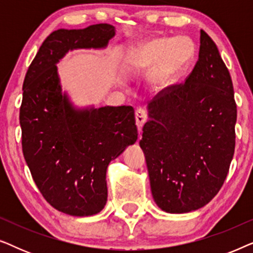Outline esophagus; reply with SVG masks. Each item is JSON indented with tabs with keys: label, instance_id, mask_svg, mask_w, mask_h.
Returning <instances> with one entry per match:
<instances>
[{
	"label": "esophagus",
	"instance_id": "obj_1",
	"mask_svg": "<svg viewBox=\"0 0 253 253\" xmlns=\"http://www.w3.org/2000/svg\"><path fill=\"white\" fill-rule=\"evenodd\" d=\"M146 120H147L146 110L143 109V108L138 109L136 112V124H137L138 130L141 131V127H143L144 123L146 122Z\"/></svg>",
	"mask_w": 253,
	"mask_h": 253
}]
</instances>
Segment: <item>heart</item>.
Segmentation results:
<instances>
[{
  "mask_svg": "<svg viewBox=\"0 0 253 253\" xmlns=\"http://www.w3.org/2000/svg\"><path fill=\"white\" fill-rule=\"evenodd\" d=\"M195 44L185 37H157L138 44L130 63L133 68L146 69L151 65L148 81L155 88H164L176 81L195 58Z\"/></svg>",
  "mask_w": 253,
  "mask_h": 253,
  "instance_id": "heart-1",
  "label": "heart"
}]
</instances>
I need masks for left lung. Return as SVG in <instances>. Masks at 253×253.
I'll use <instances>...</instances> for the list:
<instances>
[{"label": "left lung", "mask_w": 253, "mask_h": 253, "mask_svg": "<svg viewBox=\"0 0 253 253\" xmlns=\"http://www.w3.org/2000/svg\"><path fill=\"white\" fill-rule=\"evenodd\" d=\"M139 141L157 205L188 213L222 188L235 152L233 82L216 44L200 30L198 61L184 83L158 93Z\"/></svg>", "instance_id": "left-lung-1"}]
</instances>
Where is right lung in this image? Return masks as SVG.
Wrapping results in <instances>:
<instances>
[{
    "mask_svg": "<svg viewBox=\"0 0 253 253\" xmlns=\"http://www.w3.org/2000/svg\"><path fill=\"white\" fill-rule=\"evenodd\" d=\"M114 34L110 24L54 31L24 79V158L43 198L69 215H93L105 207L107 167L137 140L138 131L131 106L76 110L62 94L55 64L68 50L107 46Z\"/></svg>",
    "mask_w": 253,
    "mask_h": 253,
    "instance_id": "right-lung-1",
    "label": "right lung"
}]
</instances>
